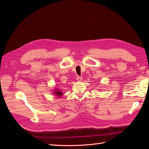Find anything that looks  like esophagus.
<instances>
[{"instance_id":"esophagus-1","label":"esophagus","mask_w":149,"mask_h":149,"mask_svg":"<svg viewBox=\"0 0 149 149\" xmlns=\"http://www.w3.org/2000/svg\"><path fill=\"white\" fill-rule=\"evenodd\" d=\"M76 80H77L78 81L80 82V81H81L83 80V78L81 77H80V76H77V77H76Z\"/></svg>"}]
</instances>
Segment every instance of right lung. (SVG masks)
Wrapping results in <instances>:
<instances>
[{
	"label": "right lung",
	"instance_id": "add662e5",
	"mask_svg": "<svg viewBox=\"0 0 149 149\" xmlns=\"http://www.w3.org/2000/svg\"><path fill=\"white\" fill-rule=\"evenodd\" d=\"M55 89H53V94H55V95H56V96L57 97H61L62 95H63V92L61 91V90L58 88H54Z\"/></svg>",
	"mask_w": 149,
	"mask_h": 149
}]
</instances>
